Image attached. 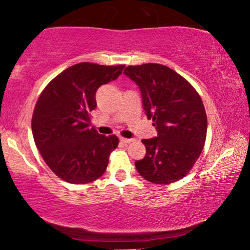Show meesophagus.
<instances>
[{
    "mask_svg": "<svg viewBox=\"0 0 250 250\" xmlns=\"http://www.w3.org/2000/svg\"><path fill=\"white\" fill-rule=\"evenodd\" d=\"M120 140H121V142H123V143H132V142L134 141L133 138H125V137H121Z\"/></svg>",
    "mask_w": 250,
    "mask_h": 250,
    "instance_id": "1",
    "label": "esophagus"
}]
</instances>
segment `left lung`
Here are the masks:
<instances>
[{
	"label": "left lung",
	"instance_id": "8db88e82",
	"mask_svg": "<svg viewBox=\"0 0 250 250\" xmlns=\"http://www.w3.org/2000/svg\"><path fill=\"white\" fill-rule=\"evenodd\" d=\"M124 74L140 87L143 108L157 136L143 140L146 154L136 161L138 173L155 184L179 181L205 146L207 115L197 90L178 72L159 63L128 66Z\"/></svg>",
	"mask_w": 250,
	"mask_h": 250
}]
</instances>
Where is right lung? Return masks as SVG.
I'll use <instances>...</instances> for the list:
<instances>
[{
  "label": "right lung",
  "mask_w": 250,
  "mask_h": 250,
  "mask_svg": "<svg viewBox=\"0 0 250 250\" xmlns=\"http://www.w3.org/2000/svg\"><path fill=\"white\" fill-rule=\"evenodd\" d=\"M124 67L74 64L53 78L38 99L31 123L34 143L53 173L66 182L89 183L106 171L118 137L90 127L89 114L97 106L98 88L117 79Z\"/></svg>",
  "instance_id": "obj_1"
}]
</instances>
